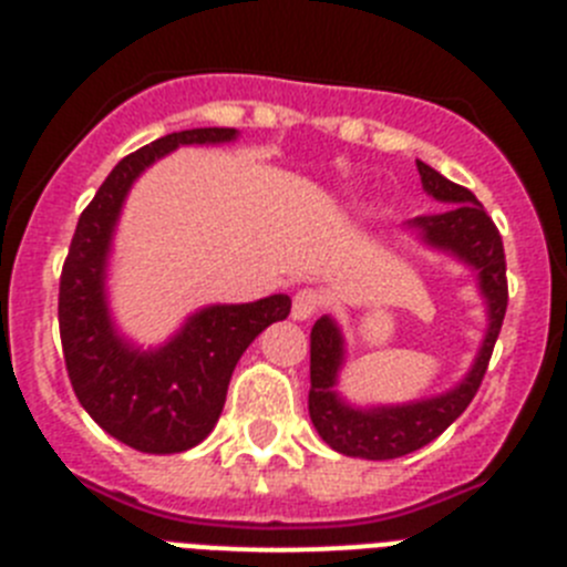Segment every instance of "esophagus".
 Listing matches in <instances>:
<instances>
[{"instance_id": "esophagus-1", "label": "esophagus", "mask_w": 567, "mask_h": 567, "mask_svg": "<svg viewBox=\"0 0 567 567\" xmlns=\"http://www.w3.org/2000/svg\"><path fill=\"white\" fill-rule=\"evenodd\" d=\"M320 309V295L315 289H298L292 298V318L295 320H309L318 315Z\"/></svg>"}]
</instances>
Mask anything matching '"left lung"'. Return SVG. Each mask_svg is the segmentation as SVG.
I'll use <instances>...</instances> for the list:
<instances>
[{"label": "left lung", "instance_id": "1", "mask_svg": "<svg viewBox=\"0 0 567 567\" xmlns=\"http://www.w3.org/2000/svg\"><path fill=\"white\" fill-rule=\"evenodd\" d=\"M417 169L425 193L445 207L440 213L412 218L409 229L420 235L425 247L454 255L465 267L477 272L480 292L488 307V329H485L483 346H480L468 374L445 394L403 405L358 409L338 394V374L346 360L343 332L329 315H323L309 334L312 340V349H309V380H312L309 417L320 437L346 457L394 460L437 440L477 394L497 334L503 329L505 307H508V280H505V252L499 229L494 227V221L471 189L449 182L445 175L423 162H417Z\"/></svg>", "mask_w": 567, "mask_h": 567}]
</instances>
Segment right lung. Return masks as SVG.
<instances>
[{"label":"right lung","mask_w":567,"mask_h":567,"mask_svg":"<svg viewBox=\"0 0 567 567\" xmlns=\"http://www.w3.org/2000/svg\"><path fill=\"white\" fill-rule=\"evenodd\" d=\"M235 127L169 133L115 164L82 213L59 280V332L68 378L84 412L110 437L144 454H178L221 417L229 378L247 346L292 309L289 295L198 309L158 349L115 332L107 307V258L124 198L144 169L184 144L235 142Z\"/></svg>","instance_id":"add662e5"}]
</instances>
